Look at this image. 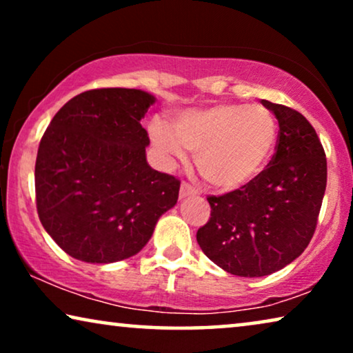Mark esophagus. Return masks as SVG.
Returning <instances> with one entry per match:
<instances>
[{"label": "esophagus", "mask_w": 353, "mask_h": 353, "mask_svg": "<svg viewBox=\"0 0 353 353\" xmlns=\"http://www.w3.org/2000/svg\"><path fill=\"white\" fill-rule=\"evenodd\" d=\"M194 196H197V190H194L191 185H188V183H181L180 199H186V197H194Z\"/></svg>", "instance_id": "obj_1"}]
</instances>
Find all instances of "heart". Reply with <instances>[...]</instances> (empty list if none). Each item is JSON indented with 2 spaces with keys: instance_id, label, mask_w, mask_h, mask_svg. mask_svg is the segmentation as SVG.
I'll return each instance as SVG.
<instances>
[{
  "instance_id": "1",
  "label": "heart",
  "mask_w": 353,
  "mask_h": 353,
  "mask_svg": "<svg viewBox=\"0 0 353 353\" xmlns=\"http://www.w3.org/2000/svg\"><path fill=\"white\" fill-rule=\"evenodd\" d=\"M278 122L262 104L225 103L183 110L173 128L149 123V138L167 163L185 161V149L207 185L219 191L249 186L268 165L278 143Z\"/></svg>"
}]
</instances>
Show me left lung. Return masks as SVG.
<instances>
[{
	"label": "left lung",
	"instance_id": "left-lung-1",
	"mask_svg": "<svg viewBox=\"0 0 353 353\" xmlns=\"http://www.w3.org/2000/svg\"><path fill=\"white\" fill-rule=\"evenodd\" d=\"M260 103L278 120L276 152L249 186L207 197L210 220L196 234L212 262L244 278L278 272L305 250L326 191V156L315 128L297 110Z\"/></svg>",
	"mask_w": 353,
	"mask_h": 353
}]
</instances>
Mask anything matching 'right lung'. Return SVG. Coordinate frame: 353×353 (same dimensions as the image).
Instances as JSON below:
<instances>
[{
    "instance_id": "1",
    "label": "right lung",
    "mask_w": 353,
    "mask_h": 353,
    "mask_svg": "<svg viewBox=\"0 0 353 353\" xmlns=\"http://www.w3.org/2000/svg\"><path fill=\"white\" fill-rule=\"evenodd\" d=\"M151 93L101 88L77 94L43 134L35 163L37 210L59 248L86 263L133 257L175 207L180 181L149 165L141 119Z\"/></svg>"
}]
</instances>
